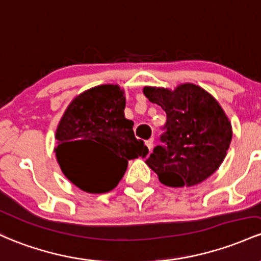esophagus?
Instances as JSON below:
<instances>
[{
	"mask_svg": "<svg viewBox=\"0 0 261 261\" xmlns=\"http://www.w3.org/2000/svg\"><path fill=\"white\" fill-rule=\"evenodd\" d=\"M153 144H154V138L148 139V140H146V142H145V145L148 146L149 150H151V148H153Z\"/></svg>",
	"mask_w": 261,
	"mask_h": 261,
	"instance_id": "esophagus-1",
	"label": "esophagus"
}]
</instances>
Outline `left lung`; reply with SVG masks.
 Segmentation results:
<instances>
[{"label": "left lung", "instance_id": "1", "mask_svg": "<svg viewBox=\"0 0 261 261\" xmlns=\"http://www.w3.org/2000/svg\"><path fill=\"white\" fill-rule=\"evenodd\" d=\"M144 95L165 111L166 122L146 159L160 182L171 187L194 186L219 168L232 140V128L218 102L194 84L175 91L144 87Z\"/></svg>", "mask_w": 261, "mask_h": 261}]
</instances>
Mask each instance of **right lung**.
Listing matches in <instances>:
<instances>
[{
    "mask_svg": "<svg viewBox=\"0 0 261 261\" xmlns=\"http://www.w3.org/2000/svg\"><path fill=\"white\" fill-rule=\"evenodd\" d=\"M124 105L117 85H102L81 93L64 113L55 153L64 175L79 189L111 191L124 175L128 160L148 154L144 142L134 137L133 121L123 115ZM95 145L105 146L108 153L95 154Z\"/></svg>",
    "mask_w": 261,
    "mask_h": 261,
    "instance_id": "add662e5",
    "label": "right lung"
}]
</instances>
